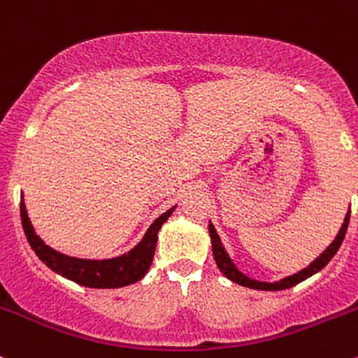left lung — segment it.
<instances>
[{
  "label": "left lung",
  "instance_id": "obj_1",
  "mask_svg": "<svg viewBox=\"0 0 358 358\" xmlns=\"http://www.w3.org/2000/svg\"><path fill=\"white\" fill-rule=\"evenodd\" d=\"M348 222H350V211L346 213L345 216V222H343L341 229H339L338 236H336V239L333 243L329 244V248L326 249V251L322 252V255L319 256V258L313 259L312 263H310L306 268L299 270L298 273H294V275H289L286 277V279H280L277 280V282H259V280H255V279H249L248 275H244L243 272H241L239 268H237L236 265H234V262L230 259L229 252L225 251V248L222 246V239H220V236L216 234L215 227H213V223H209V237H211V244H213V256H215V262L216 265H218L220 272L223 273V275L227 277V279H230L232 282L239 284V286H244V287H249V289H259V291H282V289H289V287L296 286V284L303 282L305 279H308V277H312L313 273L320 272V270L324 268V266L327 265V263L333 259V256L338 252L339 246H341L343 239H345L346 236V229H348Z\"/></svg>",
  "mask_w": 358,
  "mask_h": 358
}]
</instances>
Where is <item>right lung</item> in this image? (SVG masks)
I'll return each instance as SVG.
<instances>
[{"label": "right lung", "mask_w": 358, "mask_h": 358, "mask_svg": "<svg viewBox=\"0 0 358 358\" xmlns=\"http://www.w3.org/2000/svg\"><path fill=\"white\" fill-rule=\"evenodd\" d=\"M176 206H173L168 211L162 213L156 222L149 227L143 239L131 251L110 259L74 258V256H67L64 252H59L53 248L46 246L39 239L38 234L34 232V227H32L31 220H29L24 201L20 202V218H22V227L25 237H27V243L31 244L32 251L38 255V258L48 268H52L59 275L66 277V279L76 284H81L85 287L114 289V287H124L142 280V277L150 268V263L154 259L159 230L164 225L166 220L171 216Z\"/></svg>", "instance_id": "add662e5"}]
</instances>
